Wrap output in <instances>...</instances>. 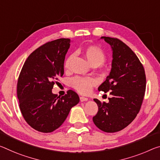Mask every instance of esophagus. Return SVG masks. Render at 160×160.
Masks as SVG:
<instances>
[{"label": "esophagus", "mask_w": 160, "mask_h": 160, "mask_svg": "<svg viewBox=\"0 0 160 160\" xmlns=\"http://www.w3.org/2000/svg\"><path fill=\"white\" fill-rule=\"evenodd\" d=\"M80 100L81 102H84V101H87L88 100V98L81 96V97H80Z\"/></svg>", "instance_id": "34e87169"}]
</instances>
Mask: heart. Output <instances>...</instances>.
I'll return each instance as SVG.
<instances>
[{
  "instance_id": "b5f03b06",
  "label": "heart",
  "mask_w": 160,
  "mask_h": 160,
  "mask_svg": "<svg viewBox=\"0 0 160 160\" xmlns=\"http://www.w3.org/2000/svg\"><path fill=\"white\" fill-rule=\"evenodd\" d=\"M82 54L88 61L93 66L97 67L102 65L106 60V55L102 48L97 45H89L82 50ZM72 60V55L65 60L64 67L68 69L70 63ZM70 84L72 88L81 94H88L92 88L96 84V80L92 77H77L73 78L70 81Z\"/></svg>"
}]
</instances>
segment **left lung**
<instances>
[{
	"label": "left lung",
	"instance_id": "left-lung-1",
	"mask_svg": "<svg viewBox=\"0 0 160 160\" xmlns=\"http://www.w3.org/2000/svg\"><path fill=\"white\" fill-rule=\"evenodd\" d=\"M112 49V69L98 90L110 91L109 102L98 104V111L93 122L105 132L120 131L134 120L139 112L146 90V75L136 54L118 38L101 37Z\"/></svg>",
	"mask_w": 160,
	"mask_h": 160
}]
</instances>
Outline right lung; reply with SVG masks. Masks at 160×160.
I'll return each instance as SVG.
<instances>
[{
  "label": "right lung",
  "instance_id": "right-lung-1",
  "mask_svg": "<svg viewBox=\"0 0 160 160\" xmlns=\"http://www.w3.org/2000/svg\"><path fill=\"white\" fill-rule=\"evenodd\" d=\"M70 40L48 42L34 50L24 62L17 83L19 107L26 122L40 132H52L61 126L79 96L69 90L60 97L52 92L64 74V60Z\"/></svg>",
  "mask_w": 160,
  "mask_h": 160
}]
</instances>
